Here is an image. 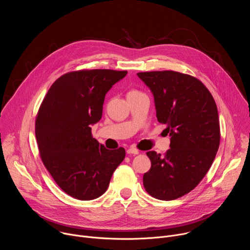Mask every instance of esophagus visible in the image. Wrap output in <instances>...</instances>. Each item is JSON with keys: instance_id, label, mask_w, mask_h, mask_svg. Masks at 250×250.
Here are the masks:
<instances>
[{"instance_id": "obj_1", "label": "esophagus", "mask_w": 250, "mask_h": 250, "mask_svg": "<svg viewBox=\"0 0 250 250\" xmlns=\"http://www.w3.org/2000/svg\"><path fill=\"white\" fill-rule=\"evenodd\" d=\"M126 152H127V154H133V155H136L139 153V151L136 148H128L126 150Z\"/></svg>"}]
</instances>
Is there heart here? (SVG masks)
<instances>
[{
	"label": "heart",
	"mask_w": 250,
	"mask_h": 250,
	"mask_svg": "<svg viewBox=\"0 0 250 250\" xmlns=\"http://www.w3.org/2000/svg\"><path fill=\"white\" fill-rule=\"evenodd\" d=\"M133 92H136V91H130L129 93H133Z\"/></svg>",
	"instance_id": "1"
}]
</instances>
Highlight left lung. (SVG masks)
<instances>
[{
    "label": "left lung",
    "mask_w": 250,
    "mask_h": 250,
    "mask_svg": "<svg viewBox=\"0 0 250 250\" xmlns=\"http://www.w3.org/2000/svg\"><path fill=\"white\" fill-rule=\"evenodd\" d=\"M137 76L153 94L157 120L171 136L164 155L146 152L151 168L144 175V186L158 200H175L197 187L216 157L221 139L217 104L191 75L152 71Z\"/></svg>",
    "instance_id": "obj_1"
}]
</instances>
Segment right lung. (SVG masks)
<instances>
[{
    "label": "right lung",
    "mask_w": 250,
    "mask_h": 250,
    "mask_svg": "<svg viewBox=\"0 0 250 250\" xmlns=\"http://www.w3.org/2000/svg\"><path fill=\"white\" fill-rule=\"evenodd\" d=\"M127 71L80 70L59 77L44 97L35 121L42 160L69 196L90 201L109 187L125 150L106 149L92 136L105 94Z\"/></svg>",
    "instance_id": "right-lung-1"
}]
</instances>
